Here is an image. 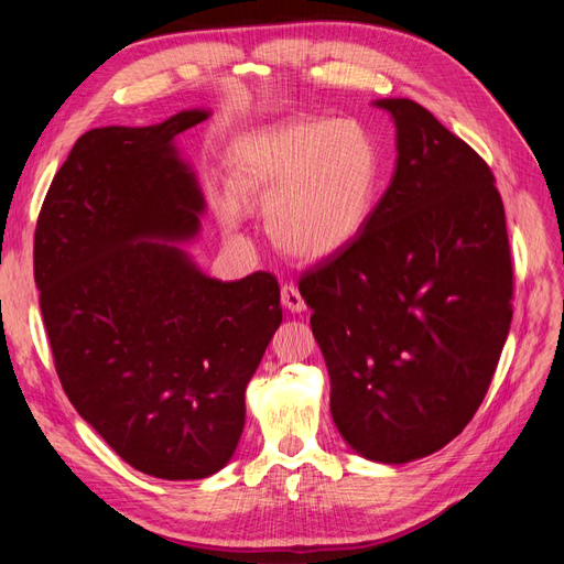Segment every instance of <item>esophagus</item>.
I'll return each instance as SVG.
<instances>
[{
	"mask_svg": "<svg viewBox=\"0 0 564 564\" xmlns=\"http://www.w3.org/2000/svg\"><path fill=\"white\" fill-rule=\"evenodd\" d=\"M280 296H282V305H284V308H289L292 313H303V311H305V301H303V296H301L296 284H292V282L282 284Z\"/></svg>",
	"mask_w": 564,
	"mask_h": 564,
	"instance_id": "esophagus-1",
	"label": "esophagus"
}]
</instances>
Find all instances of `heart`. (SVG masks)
Segmentation results:
<instances>
[{
	"label": "heart",
	"mask_w": 564,
	"mask_h": 564,
	"mask_svg": "<svg viewBox=\"0 0 564 564\" xmlns=\"http://www.w3.org/2000/svg\"><path fill=\"white\" fill-rule=\"evenodd\" d=\"M379 178V145L355 119H294L247 133L230 152L237 199L265 207L270 237L299 259L346 249L367 226Z\"/></svg>",
	"instance_id": "obj_1"
}]
</instances>
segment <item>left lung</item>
Listing matches in <instances>:
<instances>
[{
	"label": "left lung",
	"instance_id": "1",
	"mask_svg": "<svg viewBox=\"0 0 564 564\" xmlns=\"http://www.w3.org/2000/svg\"><path fill=\"white\" fill-rule=\"evenodd\" d=\"M398 166L365 230L301 275L338 433L406 464L482 404L513 319L501 195L477 152L409 98L379 100Z\"/></svg>",
	"mask_w": 564,
	"mask_h": 564
}]
</instances>
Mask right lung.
I'll list each match as a JSON object with an SVG mask.
<instances>
[{"instance_id": "add662e5", "label": "right lung", "mask_w": 564, "mask_h": 564, "mask_svg": "<svg viewBox=\"0 0 564 564\" xmlns=\"http://www.w3.org/2000/svg\"><path fill=\"white\" fill-rule=\"evenodd\" d=\"M207 119L82 135L51 181L35 282L56 373L79 416L129 466L164 480L224 468L245 429V390L282 322L280 284L220 282L178 247L204 199L174 135Z\"/></svg>"}]
</instances>
